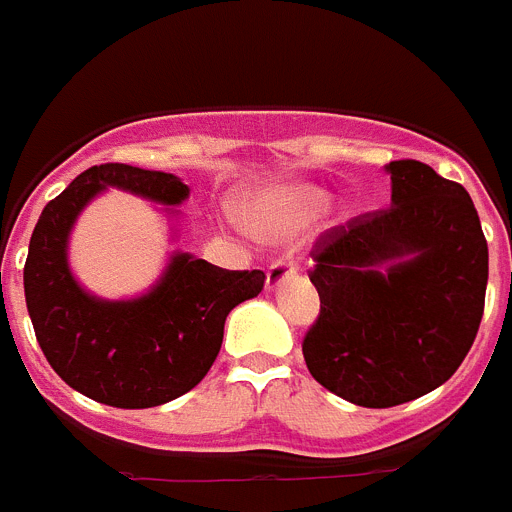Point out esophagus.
Wrapping results in <instances>:
<instances>
[{
    "instance_id": "1",
    "label": "esophagus",
    "mask_w": 512,
    "mask_h": 512,
    "mask_svg": "<svg viewBox=\"0 0 512 512\" xmlns=\"http://www.w3.org/2000/svg\"><path fill=\"white\" fill-rule=\"evenodd\" d=\"M296 273V260L291 257H281L268 268V276H265V289L276 291L286 278H291Z\"/></svg>"
}]
</instances>
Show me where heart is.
<instances>
[{
	"mask_svg": "<svg viewBox=\"0 0 512 512\" xmlns=\"http://www.w3.org/2000/svg\"><path fill=\"white\" fill-rule=\"evenodd\" d=\"M325 203V195L312 187H273V190L257 192L247 205V218L255 229L265 234H283L296 218L307 216Z\"/></svg>",
	"mask_w": 512,
	"mask_h": 512,
	"instance_id": "obj_1",
	"label": "heart"
}]
</instances>
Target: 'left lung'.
Here are the masks:
<instances>
[{
	"label": "left lung",
	"mask_w": 512,
	"mask_h": 512,
	"mask_svg": "<svg viewBox=\"0 0 512 512\" xmlns=\"http://www.w3.org/2000/svg\"><path fill=\"white\" fill-rule=\"evenodd\" d=\"M390 208L315 242L320 317L309 375L343 401L388 409L448 382L484 315L487 239L468 192L422 161H390Z\"/></svg>",
	"instance_id": "obj_1"
}]
</instances>
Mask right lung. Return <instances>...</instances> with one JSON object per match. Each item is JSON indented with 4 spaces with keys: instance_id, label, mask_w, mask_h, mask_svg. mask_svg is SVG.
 <instances>
[{
    "instance_id": "add662e5",
    "label": "right lung",
    "mask_w": 512,
    "mask_h": 512,
    "mask_svg": "<svg viewBox=\"0 0 512 512\" xmlns=\"http://www.w3.org/2000/svg\"><path fill=\"white\" fill-rule=\"evenodd\" d=\"M114 190L176 205L190 187L174 174L101 163L83 171L38 218L23 283L38 346L51 369L77 393L117 409L169 403L208 375L236 304L263 291V270H223L190 252H171L158 281L132 299L90 294L70 268V234L98 195Z\"/></svg>"
}]
</instances>
